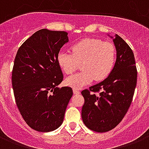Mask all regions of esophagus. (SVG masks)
Instances as JSON below:
<instances>
[{"label": "esophagus", "mask_w": 149, "mask_h": 149, "mask_svg": "<svg viewBox=\"0 0 149 149\" xmlns=\"http://www.w3.org/2000/svg\"><path fill=\"white\" fill-rule=\"evenodd\" d=\"M73 92L74 94H75V95H77V94H80V91L77 88H73Z\"/></svg>", "instance_id": "obj_1"}]
</instances>
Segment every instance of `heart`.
<instances>
[{
	"instance_id": "obj_1",
	"label": "heart",
	"mask_w": 149,
	"mask_h": 149,
	"mask_svg": "<svg viewBox=\"0 0 149 149\" xmlns=\"http://www.w3.org/2000/svg\"><path fill=\"white\" fill-rule=\"evenodd\" d=\"M71 53L61 51L57 61L63 72L73 73L81 63V71L66 78L65 83L81 88L95 80H104L112 71L116 61V48L112 43L97 38H85L74 44Z\"/></svg>"
}]
</instances>
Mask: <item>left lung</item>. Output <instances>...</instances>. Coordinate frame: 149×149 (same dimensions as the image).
I'll return each instance as SVG.
<instances>
[{
	"label": "left lung",
	"instance_id": "obj_1",
	"mask_svg": "<svg viewBox=\"0 0 149 149\" xmlns=\"http://www.w3.org/2000/svg\"><path fill=\"white\" fill-rule=\"evenodd\" d=\"M113 42L116 61L112 71L103 81L81 91L84 98L83 122L97 132H106L121 122L130 107L136 87L137 69L132 50L118 34Z\"/></svg>",
	"mask_w": 149,
	"mask_h": 149
}]
</instances>
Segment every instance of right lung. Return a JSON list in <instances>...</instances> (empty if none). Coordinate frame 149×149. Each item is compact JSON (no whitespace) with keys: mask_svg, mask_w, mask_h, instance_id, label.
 I'll list each match as a JSON object with an SVG mask.
<instances>
[{"mask_svg":"<svg viewBox=\"0 0 149 149\" xmlns=\"http://www.w3.org/2000/svg\"><path fill=\"white\" fill-rule=\"evenodd\" d=\"M68 41L65 31L41 29L19 47L12 71V87L19 111L26 123L41 132L62 124L73 95L70 87L58 88L63 74L57 57Z\"/></svg>","mask_w":149,"mask_h":149,"instance_id":"right-lung-1","label":"right lung"}]
</instances>
